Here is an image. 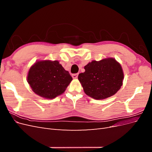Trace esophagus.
<instances>
[{"instance_id": "1", "label": "esophagus", "mask_w": 152, "mask_h": 152, "mask_svg": "<svg viewBox=\"0 0 152 152\" xmlns=\"http://www.w3.org/2000/svg\"><path fill=\"white\" fill-rule=\"evenodd\" d=\"M78 75H79V73H74V74H72V77L73 79H77L78 77Z\"/></svg>"}]
</instances>
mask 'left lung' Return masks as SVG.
I'll use <instances>...</instances> for the list:
<instances>
[{"instance_id": "8db88e82", "label": "left lung", "mask_w": 152, "mask_h": 152, "mask_svg": "<svg viewBox=\"0 0 152 152\" xmlns=\"http://www.w3.org/2000/svg\"><path fill=\"white\" fill-rule=\"evenodd\" d=\"M78 79L85 93L96 99H103L121 89L124 79L122 67L113 58L93 61L84 66Z\"/></svg>"}]
</instances>
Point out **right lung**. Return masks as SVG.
<instances>
[{"label": "right lung", "mask_w": 152, "mask_h": 152, "mask_svg": "<svg viewBox=\"0 0 152 152\" xmlns=\"http://www.w3.org/2000/svg\"><path fill=\"white\" fill-rule=\"evenodd\" d=\"M27 80L35 94L47 99L61 94L72 77L58 61L36 62L28 72Z\"/></svg>", "instance_id": "obj_1"}]
</instances>
